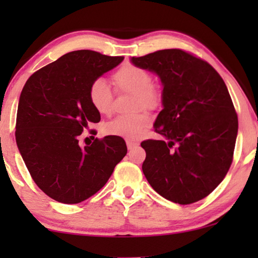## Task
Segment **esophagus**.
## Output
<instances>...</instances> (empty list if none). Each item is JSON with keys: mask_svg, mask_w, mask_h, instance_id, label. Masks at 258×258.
<instances>
[{"mask_svg": "<svg viewBox=\"0 0 258 258\" xmlns=\"http://www.w3.org/2000/svg\"><path fill=\"white\" fill-rule=\"evenodd\" d=\"M137 146H139V143L137 142H134V141H126V147H128L129 150L134 149V148H136Z\"/></svg>", "mask_w": 258, "mask_h": 258, "instance_id": "obj_1", "label": "esophagus"}]
</instances>
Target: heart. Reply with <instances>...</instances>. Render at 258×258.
Here are the masks:
<instances>
[{"label":"heart","instance_id":"b5f03b06","mask_svg":"<svg viewBox=\"0 0 258 258\" xmlns=\"http://www.w3.org/2000/svg\"><path fill=\"white\" fill-rule=\"evenodd\" d=\"M112 83L117 91L133 94V109L158 108L162 103L161 86L151 81L150 73L141 67L124 64L112 74ZM88 98L95 110L101 115H108L112 110L111 88L104 80L97 79L91 82L88 89ZM150 117L146 111H137L132 115H122L111 119L104 125V133L108 135L135 140L141 136L149 125Z\"/></svg>","mask_w":258,"mask_h":258}]
</instances>
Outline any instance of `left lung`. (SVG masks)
Listing matches in <instances>:
<instances>
[{
  "label": "left lung",
  "mask_w": 258,
  "mask_h": 258,
  "mask_svg": "<svg viewBox=\"0 0 258 258\" xmlns=\"http://www.w3.org/2000/svg\"><path fill=\"white\" fill-rule=\"evenodd\" d=\"M160 77L163 109L154 123L165 140H147L143 174L155 191L191 204L213 192L230 168L238 119L228 88L209 63L181 49L132 57Z\"/></svg>",
  "instance_id": "8db88e82"
}]
</instances>
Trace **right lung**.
Listing matches in <instances>:
<instances>
[{
    "mask_svg": "<svg viewBox=\"0 0 258 258\" xmlns=\"http://www.w3.org/2000/svg\"><path fill=\"white\" fill-rule=\"evenodd\" d=\"M93 50H76L34 73L21 93L16 143L34 182L52 200L76 204L108 182L126 155L118 136L81 147L80 135L101 115L91 107V82L123 61Z\"/></svg>",
    "mask_w": 258,
    "mask_h": 258,
    "instance_id": "right-lung-1",
    "label": "right lung"
}]
</instances>
